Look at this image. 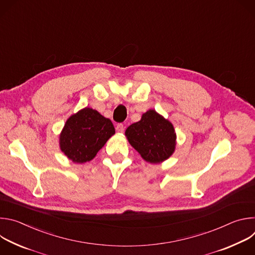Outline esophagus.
<instances>
[{"mask_svg": "<svg viewBox=\"0 0 255 255\" xmlns=\"http://www.w3.org/2000/svg\"><path fill=\"white\" fill-rule=\"evenodd\" d=\"M116 130H117L118 132H120V133H123L124 130H125V126H124L122 123H119V124H117V126H116Z\"/></svg>", "mask_w": 255, "mask_h": 255, "instance_id": "esophagus-1", "label": "esophagus"}]
</instances>
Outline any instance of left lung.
<instances>
[{
	"mask_svg": "<svg viewBox=\"0 0 255 255\" xmlns=\"http://www.w3.org/2000/svg\"><path fill=\"white\" fill-rule=\"evenodd\" d=\"M125 134L129 143L148 162L163 161L174 151L173 126L154 110L144 113L139 122L131 124L126 129Z\"/></svg>",
	"mask_w": 255,
	"mask_h": 255,
	"instance_id": "obj_1",
	"label": "left lung"
}]
</instances>
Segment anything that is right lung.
I'll return each instance as SVG.
<instances>
[{
	"label": "right lung",
	"instance_id": "obj_1",
	"mask_svg": "<svg viewBox=\"0 0 255 255\" xmlns=\"http://www.w3.org/2000/svg\"><path fill=\"white\" fill-rule=\"evenodd\" d=\"M114 134L115 128L110 119L85 108L66 121L60 134V148L74 162L84 163L92 160Z\"/></svg>",
	"mask_w": 255,
	"mask_h": 255
}]
</instances>
